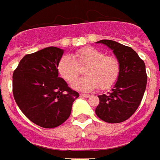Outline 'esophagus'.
I'll return each instance as SVG.
<instances>
[{
    "label": "esophagus",
    "mask_w": 160,
    "mask_h": 160,
    "mask_svg": "<svg viewBox=\"0 0 160 160\" xmlns=\"http://www.w3.org/2000/svg\"><path fill=\"white\" fill-rule=\"evenodd\" d=\"M80 96H81V97H84V98H88V97H90V94H87V93H81Z\"/></svg>",
    "instance_id": "1"
}]
</instances>
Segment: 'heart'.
I'll use <instances>...</instances> for the list:
<instances>
[{
	"mask_svg": "<svg viewBox=\"0 0 160 160\" xmlns=\"http://www.w3.org/2000/svg\"><path fill=\"white\" fill-rule=\"evenodd\" d=\"M58 72L68 82H75L84 68V78L79 79L72 87L79 91L90 92L99 87L107 90L116 84L121 72V64L116 56L93 47H84L77 50L72 58L63 56L58 63Z\"/></svg>",
	"mask_w": 160,
	"mask_h": 160,
	"instance_id": "obj_1",
	"label": "heart"
}]
</instances>
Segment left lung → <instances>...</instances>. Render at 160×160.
Wrapping results in <instances>:
<instances>
[{
    "label": "left lung",
    "instance_id": "8db88e82",
    "mask_svg": "<svg viewBox=\"0 0 160 160\" xmlns=\"http://www.w3.org/2000/svg\"><path fill=\"white\" fill-rule=\"evenodd\" d=\"M96 43L113 50L121 64V72L112 91L98 96L99 104L95 113L105 122L120 123L130 118L141 104L147 85L145 63L129 46L109 39Z\"/></svg>",
    "mask_w": 160,
    "mask_h": 160
}]
</instances>
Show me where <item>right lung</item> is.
<instances>
[{"instance_id": "add662e5", "label": "right lung", "mask_w": 160, "mask_h": 160, "mask_svg": "<svg viewBox=\"0 0 160 160\" xmlns=\"http://www.w3.org/2000/svg\"><path fill=\"white\" fill-rule=\"evenodd\" d=\"M63 50L44 48L22 59L13 72L12 92L24 116L44 128L62 125L70 116L79 93L58 77Z\"/></svg>"}]
</instances>
